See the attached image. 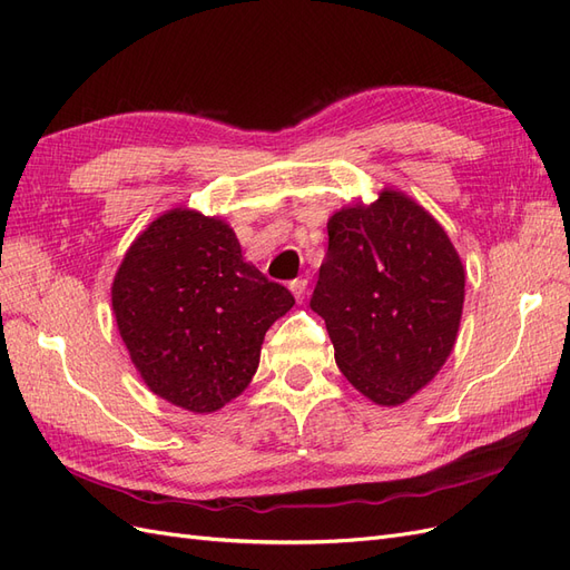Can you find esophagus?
<instances>
[{
  "label": "esophagus",
  "instance_id": "34e87169",
  "mask_svg": "<svg viewBox=\"0 0 570 570\" xmlns=\"http://www.w3.org/2000/svg\"><path fill=\"white\" fill-rule=\"evenodd\" d=\"M306 287H308V281H306V278H297V281H292V283H289L292 295H295V299H297V302H302V299L306 297Z\"/></svg>",
  "mask_w": 570,
  "mask_h": 570
}]
</instances>
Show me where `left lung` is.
<instances>
[{
    "mask_svg": "<svg viewBox=\"0 0 570 570\" xmlns=\"http://www.w3.org/2000/svg\"><path fill=\"white\" fill-rule=\"evenodd\" d=\"M463 285L461 258L440 223L385 187L373 204L344 206L327 220L312 308L344 377L375 404L396 406L452 354Z\"/></svg>",
    "mask_w": 570,
    "mask_h": 570,
    "instance_id": "obj_1",
    "label": "left lung"
}]
</instances>
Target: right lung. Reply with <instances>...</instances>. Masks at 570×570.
Masks as SVG:
<instances>
[{"label": "right lung", "instance_id": "right-lung-1", "mask_svg": "<svg viewBox=\"0 0 570 570\" xmlns=\"http://www.w3.org/2000/svg\"><path fill=\"white\" fill-rule=\"evenodd\" d=\"M295 297L247 264L228 223L170 209L124 256L111 306L147 387L193 413L249 385L268 327Z\"/></svg>", "mask_w": 570, "mask_h": 570}]
</instances>
